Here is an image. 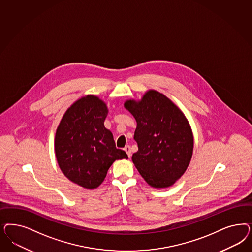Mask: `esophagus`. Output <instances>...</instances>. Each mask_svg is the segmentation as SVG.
<instances>
[{"mask_svg":"<svg viewBox=\"0 0 252 252\" xmlns=\"http://www.w3.org/2000/svg\"><path fill=\"white\" fill-rule=\"evenodd\" d=\"M124 151L127 153L128 155V157L130 158V156H131V153H130V146H126L124 147Z\"/></svg>","mask_w":252,"mask_h":252,"instance_id":"34e87169","label":"esophagus"}]
</instances>
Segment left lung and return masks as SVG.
<instances>
[{
  "mask_svg": "<svg viewBox=\"0 0 252 252\" xmlns=\"http://www.w3.org/2000/svg\"><path fill=\"white\" fill-rule=\"evenodd\" d=\"M124 107L137 122L133 138L138 151L132 162L149 186L171 187L187 171L193 154V132L185 114L155 90L140 101L127 100Z\"/></svg>",
  "mask_w": 252,
  "mask_h": 252,
  "instance_id": "left-lung-1",
  "label": "left lung"
}]
</instances>
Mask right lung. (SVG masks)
Wrapping results in <instances>:
<instances>
[{"label":"right lung","mask_w":252,"mask_h":252,"mask_svg":"<svg viewBox=\"0 0 252 252\" xmlns=\"http://www.w3.org/2000/svg\"><path fill=\"white\" fill-rule=\"evenodd\" d=\"M106 103L88 94L77 100L57 127L55 152L60 170L80 187L94 189L105 180L115 160L128 156L115 145L113 134L104 122Z\"/></svg>","instance_id":"right-lung-1"}]
</instances>
